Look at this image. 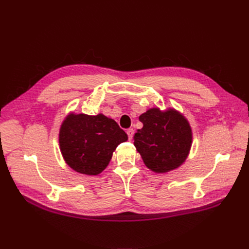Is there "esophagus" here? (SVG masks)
<instances>
[{
	"label": "esophagus",
	"mask_w": 249,
	"mask_h": 249,
	"mask_svg": "<svg viewBox=\"0 0 249 249\" xmlns=\"http://www.w3.org/2000/svg\"><path fill=\"white\" fill-rule=\"evenodd\" d=\"M126 134H127V136H129V139L131 140L133 138V135H134V130L133 129H127Z\"/></svg>",
	"instance_id": "obj_1"
}]
</instances>
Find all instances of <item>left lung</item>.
<instances>
[{
  "label": "left lung",
  "instance_id": "8db88e82",
  "mask_svg": "<svg viewBox=\"0 0 249 249\" xmlns=\"http://www.w3.org/2000/svg\"><path fill=\"white\" fill-rule=\"evenodd\" d=\"M139 120L143 126L134 135V145L150 170L166 173L184 162L192 145V129L183 115L174 109L153 108Z\"/></svg>",
  "mask_w": 249,
  "mask_h": 249
}]
</instances>
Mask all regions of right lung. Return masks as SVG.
I'll return each mask as SVG.
<instances>
[{"instance_id":"right-lung-1","label":"right lung","mask_w":249,"mask_h":249,"mask_svg":"<svg viewBox=\"0 0 249 249\" xmlns=\"http://www.w3.org/2000/svg\"><path fill=\"white\" fill-rule=\"evenodd\" d=\"M126 140L127 135L115 120L103 114H70L59 130V146L65 161L71 169L85 175L102 173L117 145Z\"/></svg>"}]
</instances>
